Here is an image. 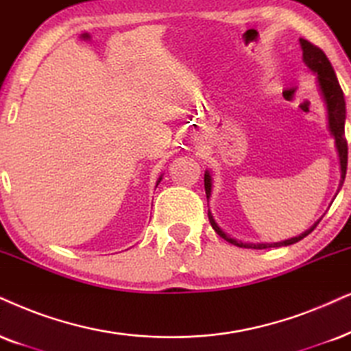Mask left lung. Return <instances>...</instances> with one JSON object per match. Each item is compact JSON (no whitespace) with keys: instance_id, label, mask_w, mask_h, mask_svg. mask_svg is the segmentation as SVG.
Segmentation results:
<instances>
[{"instance_id":"1","label":"left lung","mask_w":351,"mask_h":351,"mask_svg":"<svg viewBox=\"0 0 351 351\" xmlns=\"http://www.w3.org/2000/svg\"><path fill=\"white\" fill-rule=\"evenodd\" d=\"M300 43H301V48H303L304 63L309 69L313 71V73L317 74L319 88H321L322 99H324V101H326L327 118H329V130H330V134L334 136V139H335V147H337V152H339V158H340V170H341L340 186H341L345 181V175H347V162H348V145H347V139H345V114H347V112H345L343 92H341V87H340L339 81H337L334 68H332L329 58L326 56V53H324L319 47L314 45V43L308 42V40H304V38H300ZM204 188H206V194L208 197L210 196V188H212V181H210V175H208V171H206V175H204ZM208 221H210L212 228H214L221 238L227 239L228 243H232V245L239 246V247H243V246L251 247V250H265V247L293 245V243H298L300 239L308 237V234L311 233L319 223L317 221L314 227L309 228L308 232L301 233L300 237L285 239V241H282V243H274V245H269V243H265V245H245V243H238L237 239L230 238L227 233L221 232V228L215 223L210 210H208Z\"/></svg>"}]
</instances>
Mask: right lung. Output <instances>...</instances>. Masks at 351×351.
I'll return each instance as SVG.
<instances>
[{
    "label": "right lung",
    "mask_w": 351,
    "mask_h": 351,
    "mask_svg": "<svg viewBox=\"0 0 351 351\" xmlns=\"http://www.w3.org/2000/svg\"><path fill=\"white\" fill-rule=\"evenodd\" d=\"M160 180H162V178H160ZM160 180H158V183H160ZM158 183H157V184H158Z\"/></svg>",
    "instance_id": "right-lung-1"
}]
</instances>
